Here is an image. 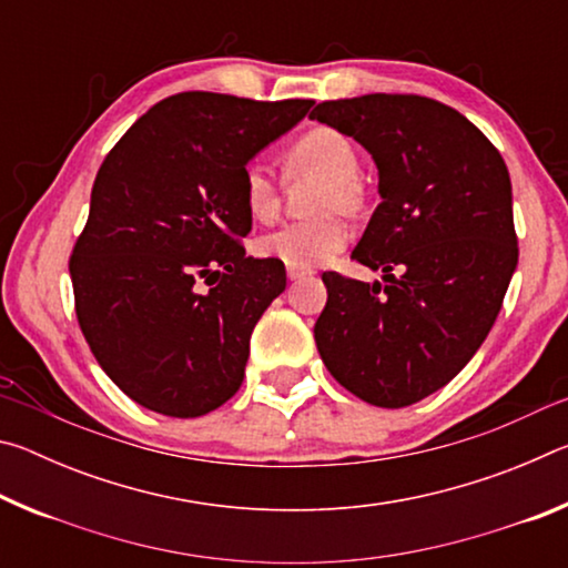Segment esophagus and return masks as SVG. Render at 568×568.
I'll return each mask as SVG.
<instances>
[{"mask_svg":"<svg viewBox=\"0 0 568 568\" xmlns=\"http://www.w3.org/2000/svg\"><path fill=\"white\" fill-rule=\"evenodd\" d=\"M311 275H313L311 267H287V277H291V281H303V277H311Z\"/></svg>","mask_w":568,"mask_h":568,"instance_id":"obj_1","label":"esophagus"}]
</instances>
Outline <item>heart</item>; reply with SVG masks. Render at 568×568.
<instances>
[{"instance_id":"obj_1","label":"heart","mask_w":568,"mask_h":568,"mask_svg":"<svg viewBox=\"0 0 568 568\" xmlns=\"http://www.w3.org/2000/svg\"><path fill=\"white\" fill-rule=\"evenodd\" d=\"M285 170L291 175H321L318 207L355 213L363 203L358 182V150L348 134L335 128H313L303 132L285 152ZM240 192L247 213L261 223H271L281 213V182L271 165L247 162L240 175ZM348 243V227L338 213L311 220H293L257 240L265 257L287 267H315L331 261Z\"/></svg>"}]
</instances>
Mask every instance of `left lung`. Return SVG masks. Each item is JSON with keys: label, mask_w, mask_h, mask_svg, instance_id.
I'll return each mask as SVG.
<instances>
[{"label": "left lung", "mask_w": 568, "mask_h": 568, "mask_svg": "<svg viewBox=\"0 0 568 568\" xmlns=\"http://www.w3.org/2000/svg\"><path fill=\"white\" fill-rule=\"evenodd\" d=\"M311 118L376 160L383 203L351 257L386 273L383 285L323 273L318 353L353 396L410 406L458 376L501 313L518 263L506 162L474 122L420 94L328 100Z\"/></svg>", "instance_id": "obj_1"}]
</instances>
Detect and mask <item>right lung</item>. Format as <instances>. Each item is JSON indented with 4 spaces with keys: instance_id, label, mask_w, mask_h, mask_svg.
I'll list each match as a JSON object with an SVG mask.
<instances>
[{
    "instance_id": "obj_1",
    "label": "right lung",
    "mask_w": 568,
    "mask_h": 568,
    "mask_svg": "<svg viewBox=\"0 0 568 568\" xmlns=\"http://www.w3.org/2000/svg\"><path fill=\"white\" fill-rule=\"evenodd\" d=\"M313 100L180 92L114 145L70 255L74 313L102 371L162 416L197 418L245 378L250 335L285 267L247 257L245 162Z\"/></svg>"
}]
</instances>
